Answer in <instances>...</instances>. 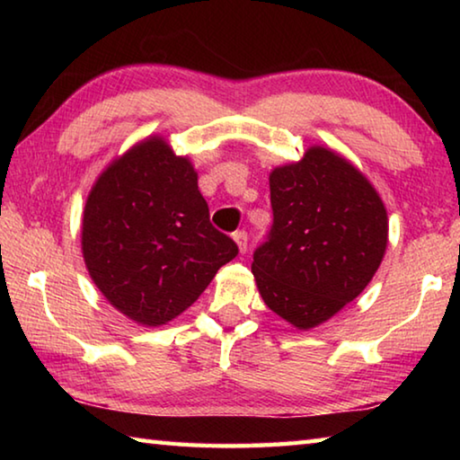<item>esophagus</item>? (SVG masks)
<instances>
[{
	"mask_svg": "<svg viewBox=\"0 0 460 460\" xmlns=\"http://www.w3.org/2000/svg\"><path fill=\"white\" fill-rule=\"evenodd\" d=\"M233 241H235V243H237L239 253H245L247 252V233L245 231L233 233Z\"/></svg>",
	"mask_w": 460,
	"mask_h": 460,
	"instance_id": "esophagus-1",
	"label": "esophagus"
}]
</instances>
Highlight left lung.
<instances>
[{
    "label": "left lung",
    "instance_id": "obj_1",
    "mask_svg": "<svg viewBox=\"0 0 460 460\" xmlns=\"http://www.w3.org/2000/svg\"><path fill=\"white\" fill-rule=\"evenodd\" d=\"M274 225L252 271L271 313L298 331L323 324L376 276L387 211L367 176L331 147L270 172Z\"/></svg>",
    "mask_w": 460,
    "mask_h": 460
}]
</instances>
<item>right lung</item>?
I'll return each instance as SVG.
<instances>
[{"mask_svg":"<svg viewBox=\"0 0 460 460\" xmlns=\"http://www.w3.org/2000/svg\"><path fill=\"white\" fill-rule=\"evenodd\" d=\"M84 266L115 310L142 326L182 314L237 255L208 221L199 174L162 136L109 162L84 202Z\"/></svg>","mask_w":460,"mask_h":460,"instance_id":"1","label":"right lung"}]
</instances>
